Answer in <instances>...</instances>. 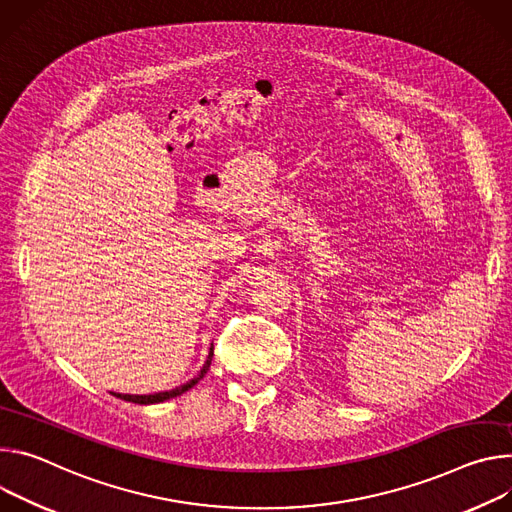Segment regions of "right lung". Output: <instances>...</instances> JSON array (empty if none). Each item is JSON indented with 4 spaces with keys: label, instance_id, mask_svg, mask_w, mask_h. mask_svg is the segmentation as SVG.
<instances>
[{
    "label": "right lung",
    "instance_id": "obj_1",
    "mask_svg": "<svg viewBox=\"0 0 512 512\" xmlns=\"http://www.w3.org/2000/svg\"><path fill=\"white\" fill-rule=\"evenodd\" d=\"M211 358H213V348H211V352H209V358H207V362L203 364V368H201V372L193 378V380H189L187 384H181L179 388H173V390H166V392H156V394H140V396H134V394H118V392H113V396H118V399H122V401H128V403H136V405H154V403H162V401H168V399H173V396H179V394H183V392H187L189 388H193L205 374H207V370H209V364H211Z\"/></svg>",
    "mask_w": 512,
    "mask_h": 512
}]
</instances>
